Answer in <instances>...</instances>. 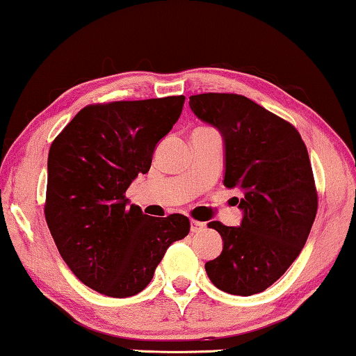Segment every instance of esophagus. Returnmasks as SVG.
<instances>
[{
    "mask_svg": "<svg viewBox=\"0 0 356 356\" xmlns=\"http://www.w3.org/2000/svg\"><path fill=\"white\" fill-rule=\"evenodd\" d=\"M190 230H192V233H201L204 230V224L200 220H192L190 222Z\"/></svg>",
    "mask_w": 356,
    "mask_h": 356,
    "instance_id": "1",
    "label": "esophagus"
}]
</instances>
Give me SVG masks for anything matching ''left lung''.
Wrapping results in <instances>:
<instances>
[{
    "instance_id": "obj_1",
    "label": "left lung",
    "mask_w": 356,
    "mask_h": 356,
    "mask_svg": "<svg viewBox=\"0 0 356 356\" xmlns=\"http://www.w3.org/2000/svg\"><path fill=\"white\" fill-rule=\"evenodd\" d=\"M188 104L224 137V185L243 190L240 227L208 224L224 248L206 262V273L229 294L262 293L296 261L314 225L318 195L309 152L293 124L245 95L198 94Z\"/></svg>"
}]
</instances>
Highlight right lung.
I'll return each instance as SVG.
<instances>
[{
  "label": "right lung",
  "mask_w": 356,
  "mask_h": 356,
  "mask_svg": "<svg viewBox=\"0 0 356 356\" xmlns=\"http://www.w3.org/2000/svg\"><path fill=\"white\" fill-rule=\"evenodd\" d=\"M184 102L171 95L88 105L49 148L47 227L68 268L100 294H139L166 249L188 235V217H150L126 198Z\"/></svg>",
  "instance_id": "add662e5"
}]
</instances>
